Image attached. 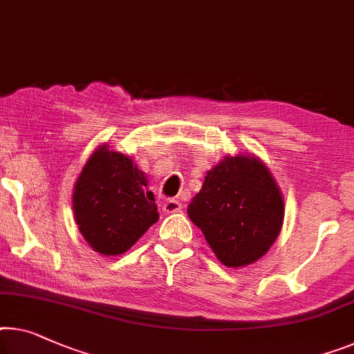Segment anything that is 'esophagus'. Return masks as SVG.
<instances>
[{
    "label": "esophagus",
    "mask_w": 354,
    "mask_h": 354,
    "mask_svg": "<svg viewBox=\"0 0 354 354\" xmlns=\"http://www.w3.org/2000/svg\"><path fill=\"white\" fill-rule=\"evenodd\" d=\"M183 209V203L175 198H168L165 203H163V211L165 213H176V211Z\"/></svg>",
    "instance_id": "34e87169"
}]
</instances>
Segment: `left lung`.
<instances>
[{
    "label": "left lung",
    "mask_w": 354,
    "mask_h": 354,
    "mask_svg": "<svg viewBox=\"0 0 354 354\" xmlns=\"http://www.w3.org/2000/svg\"><path fill=\"white\" fill-rule=\"evenodd\" d=\"M187 214L225 267H243L266 254L277 240L284 203L259 159L235 156L207 173Z\"/></svg>",
    "instance_id": "1"
}]
</instances>
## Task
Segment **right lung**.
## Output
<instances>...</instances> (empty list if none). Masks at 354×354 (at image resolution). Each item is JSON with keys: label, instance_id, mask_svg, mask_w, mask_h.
<instances>
[{"label": "right lung", "instance_id": "right-lung-1", "mask_svg": "<svg viewBox=\"0 0 354 354\" xmlns=\"http://www.w3.org/2000/svg\"><path fill=\"white\" fill-rule=\"evenodd\" d=\"M130 157L100 147L79 175L73 209L79 230L95 251L122 254L157 223L154 195Z\"/></svg>", "mask_w": 354, "mask_h": 354}]
</instances>
